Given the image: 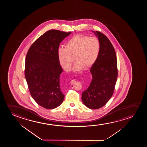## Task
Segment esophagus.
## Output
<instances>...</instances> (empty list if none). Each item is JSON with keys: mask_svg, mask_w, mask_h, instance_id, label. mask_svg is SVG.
<instances>
[{"mask_svg": "<svg viewBox=\"0 0 147 147\" xmlns=\"http://www.w3.org/2000/svg\"><path fill=\"white\" fill-rule=\"evenodd\" d=\"M70 82L71 84H74L75 82V80H72Z\"/></svg>", "mask_w": 147, "mask_h": 147, "instance_id": "obj_1", "label": "esophagus"}]
</instances>
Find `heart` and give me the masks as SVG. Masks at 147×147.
Wrapping results in <instances>:
<instances>
[{
	"mask_svg": "<svg viewBox=\"0 0 147 147\" xmlns=\"http://www.w3.org/2000/svg\"><path fill=\"white\" fill-rule=\"evenodd\" d=\"M65 48L58 50V57L61 66L68 71L74 60L73 70L78 71L90 68L94 64L98 57L100 44L98 38L77 35L73 36L66 43Z\"/></svg>",
	"mask_w": 147,
	"mask_h": 147,
	"instance_id": "obj_1",
	"label": "heart"
}]
</instances>
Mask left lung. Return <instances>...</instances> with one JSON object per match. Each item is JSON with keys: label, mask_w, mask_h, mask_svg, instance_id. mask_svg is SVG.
<instances>
[{"label": "left lung", "mask_w": 147, "mask_h": 147, "mask_svg": "<svg viewBox=\"0 0 147 147\" xmlns=\"http://www.w3.org/2000/svg\"><path fill=\"white\" fill-rule=\"evenodd\" d=\"M100 44L98 57L90 69L92 80L82 95L84 105L96 109L105 106L115 90L117 77V59L115 49L109 38L101 32L92 31Z\"/></svg>", "instance_id": "1"}]
</instances>
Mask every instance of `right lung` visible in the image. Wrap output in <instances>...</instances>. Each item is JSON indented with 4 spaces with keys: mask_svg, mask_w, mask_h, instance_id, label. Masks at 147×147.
Instances as JSON below:
<instances>
[{
    "mask_svg": "<svg viewBox=\"0 0 147 147\" xmlns=\"http://www.w3.org/2000/svg\"><path fill=\"white\" fill-rule=\"evenodd\" d=\"M71 34L48 30L32 44L27 53L24 74L29 90L35 101L45 109H55L64 100L60 85L63 69L58 50L60 43Z\"/></svg>",
    "mask_w": 147,
    "mask_h": 147,
    "instance_id": "1",
    "label": "right lung"
}]
</instances>
